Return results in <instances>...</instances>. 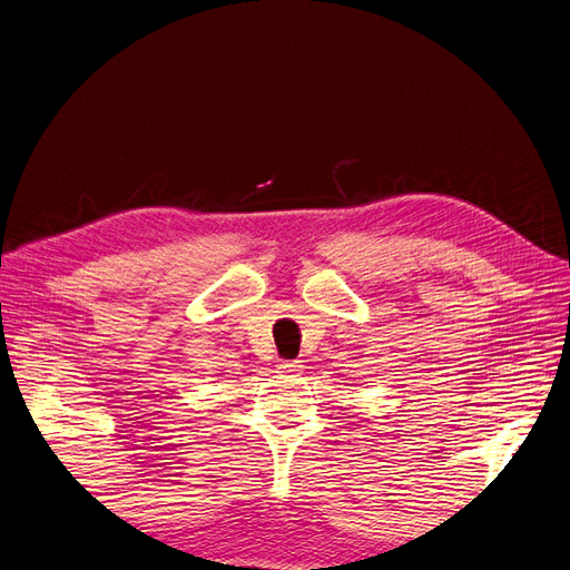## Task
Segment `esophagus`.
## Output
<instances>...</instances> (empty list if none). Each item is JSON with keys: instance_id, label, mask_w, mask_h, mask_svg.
Instances as JSON below:
<instances>
[{"instance_id": "esophagus-1", "label": "esophagus", "mask_w": 570, "mask_h": 570, "mask_svg": "<svg viewBox=\"0 0 570 570\" xmlns=\"http://www.w3.org/2000/svg\"><path fill=\"white\" fill-rule=\"evenodd\" d=\"M277 368H279V373H301L303 371V362H298V360H279Z\"/></svg>"}]
</instances>
